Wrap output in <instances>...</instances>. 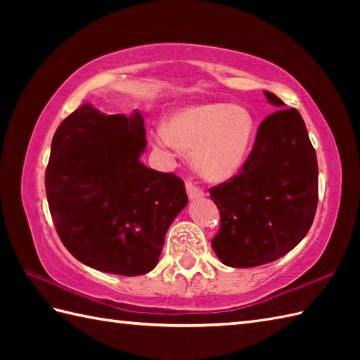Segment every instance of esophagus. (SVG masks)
<instances>
[{"label":"esophagus","instance_id":"obj_1","mask_svg":"<svg viewBox=\"0 0 360 360\" xmlns=\"http://www.w3.org/2000/svg\"><path fill=\"white\" fill-rule=\"evenodd\" d=\"M186 188H187V195L192 201H196V200H201V198L205 196L204 190H201L200 187H196L195 184H192V182L187 181L186 182Z\"/></svg>","mask_w":360,"mask_h":360}]
</instances>
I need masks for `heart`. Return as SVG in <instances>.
Returning a JSON list of instances; mask_svg holds the SVG:
<instances>
[{"mask_svg": "<svg viewBox=\"0 0 360 360\" xmlns=\"http://www.w3.org/2000/svg\"><path fill=\"white\" fill-rule=\"evenodd\" d=\"M255 120L241 105L193 103L173 111L167 125L153 131L159 150L192 153V165L204 181L224 182L238 173L254 142Z\"/></svg>", "mask_w": 360, "mask_h": 360, "instance_id": "heart-1", "label": "heart"}]
</instances>
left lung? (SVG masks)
<instances>
[{"label":"left lung","instance_id":"8db88e82","mask_svg":"<svg viewBox=\"0 0 360 360\" xmlns=\"http://www.w3.org/2000/svg\"><path fill=\"white\" fill-rule=\"evenodd\" d=\"M264 96L278 110L259 125L240 174L210 188L221 215L212 248L231 267L286 255L307 236L317 209V158L307 125L295 108L269 91Z\"/></svg>","mask_w":360,"mask_h":360}]
</instances>
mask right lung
Wrapping results in <instances>:
<instances>
[{
	"label": "right lung",
	"instance_id": "obj_1",
	"mask_svg": "<svg viewBox=\"0 0 360 360\" xmlns=\"http://www.w3.org/2000/svg\"><path fill=\"white\" fill-rule=\"evenodd\" d=\"M145 148L137 110L106 116L83 105L53 134L44 178L53 226L72 257L96 271L136 277L155 269L188 202L179 178L143 165Z\"/></svg>",
	"mask_w": 360,
	"mask_h": 360
}]
</instances>
